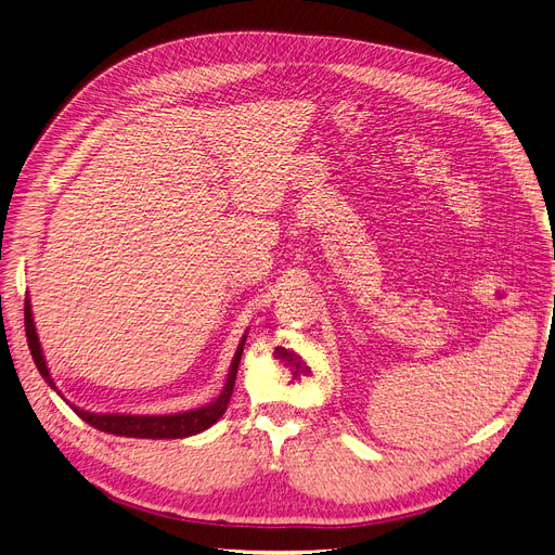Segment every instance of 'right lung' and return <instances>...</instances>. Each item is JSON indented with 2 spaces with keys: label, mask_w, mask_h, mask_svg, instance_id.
<instances>
[{
  "label": "right lung",
  "mask_w": 555,
  "mask_h": 555,
  "mask_svg": "<svg viewBox=\"0 0 555 555\" xmlns=\"http://www.w3.org/2000/svg\"><path fill=\"white\" fill-rule=\"evenodd\" d=\"M24 331H27V343H29V349H31V356H34V363H36L38 372L56 390L54 378L50 376V370H47L44 356H42V349H40V340H38V333H36L29 299H24ZM245 340H247V333L243 335V340H240V345L235 349V356L231 360L227 383H224L220 397L210 401V403H206V405H202V408H195V411L177 413V415H117V413L104 415V413H88V411H83V408H77V405H69V408L83 422H88L90 426H94L98 430H104V433H113V436L150 438V440H179V438H188V436H197V433L210 428L215 422H218L227 413V405H229L231 395H233L240 358H243Z\"/></svg>",
  "instance_id": "obj_1"
}]
</instances>
